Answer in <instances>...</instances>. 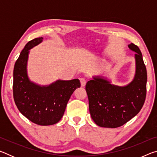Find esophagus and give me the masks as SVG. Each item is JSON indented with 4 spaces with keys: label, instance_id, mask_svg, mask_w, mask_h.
Returning a JSON list of instances; mask_svg holds the SVG:
<instances>
[{
    "label": "esophagus",
    "instance_id": "34e87169",
    "mask_svg": "<svg viewBox=\"0 0 157 157\" xmlns=\"http://www.w3.org/2000/svg\"><path fill=\"white\" fill-rule=\"evenodd\" d=\"M79 80H80V83H81V86H84L85 85H86V79H85V78H81L80 79H79Z\"/></svg>",
    "mask_w": 157,
    "mask_h": 157
}]
</instances>
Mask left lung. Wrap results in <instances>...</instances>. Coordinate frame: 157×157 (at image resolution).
<instances>
[{"label": "left lung", "instance_id": "1", "mask_svg": "<svg viewBox=\"0 0 157 157\" xmlns=\"http://www.w3.org/2000/svg\"><path fill=\"white\" fill-rule=\"evenodd\" d=\"M128 47L136 52V73L129 84L117 86L102 76H95L86 84L90 114L100 127L116 128L123 125L137 115L144 105L147 70L139 47L134 44Z\"/></svg>", "mask_w": 157, "mask_h": 157}]
</instances>
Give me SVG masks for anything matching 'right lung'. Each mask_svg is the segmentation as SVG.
<instances>
[{
    "instance_id": "right-lung-1",
    "label": "right lung",
    "mask_w": 157,
    "mask_h": 157,
    "mask_svg": "<svg viewBox=\"0 0 157 157\" xmlns=\"http://www.w3.org/2000/svg\"><path fill=\"white\" fill-rule=\"evenodd\" d=\"M43 37L25 45L14 68L13 95L18 109L28 120L39 125H51L59 122L74 91L80 87L78 79L57 80L41 86L31 82L27 73L30 50L41 43Z\"/></svg>"
}]
</instances>
